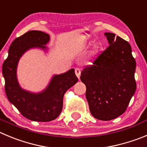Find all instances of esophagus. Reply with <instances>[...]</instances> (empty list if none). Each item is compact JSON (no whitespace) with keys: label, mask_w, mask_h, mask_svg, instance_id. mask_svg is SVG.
Instances as JSON below:
<instances>
[{"label":"esophagus","mask_w":147,"mask_h":147,"mask_svg":"<svg viewBox=\"0 0 147 147\" xmlns=\"http://www.w3.org/2000/svg\"><path fill=\"white\" fill-rule=\"evenodd\" d=\"M75 74H76V76H77V77L79 79V77H80V75H81V70L79 69V68H76V69H75Z\"/></svg>","instance_id":"1"}]
</instances>
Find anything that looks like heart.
Here are the masks:
<instances>
[{
    "instance_id": "obj_1",
    "label": "heart",
    "mask_w": 147,
    "mask_h": 147,
    "mask_svg": "<svg viewBox=\"0 0 147 147\" xmlns=\"http://www.w3.org/2000/svg\"><path fill=\"white\" fill-rule=\"evenodd\" d=\"M99 50H100V46L98 45V44H95V45L94 46L93 53L95 55V54L98 53V52H99Z\"/></svg>"
}]
</instances>
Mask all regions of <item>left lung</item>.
Segmentation results:
<instances>
[{"label": "left lung", "mask_w": 147, "mask_h": 147, "mask_svg": "<svg viewBox=\"0 0 147 147\" xmlns=\"http://www.w3.org/2000/svg\"><path fill=\"white\" fill-rule=\"evenodd\" d=\"M109 46L92 65L81 72L86 85V98L94 117L111 120L127 109L136 90V60L127 41L111 33H105Z\"/></svg>", "instance_id": "8db88e82"}]
</instances>
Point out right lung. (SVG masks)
I'll return each instance as SVG.
<instances>
[{
  "label": "right lung",
  "mask_w": 147,
  "mask_h": 147,
  "mask_svg": "<svg viewBox=\"0 0 147 147\" xmlns=\"http://www.w3.org/2000/svg\"><path fill=\"white\" fill-rule=\"evenodd\" d=\"M49 36L40 30H30L13 41L8 57L3 62V75L5 92L9 101L27 119L36 122L55 119L63 109V96L78 82L74 69L55 75L47 89L39 93H32L20 87L17 79V67L21 56L31 48L45 49Z\"/></svg>",
  "instance_id": "1"
}]
</instances>
